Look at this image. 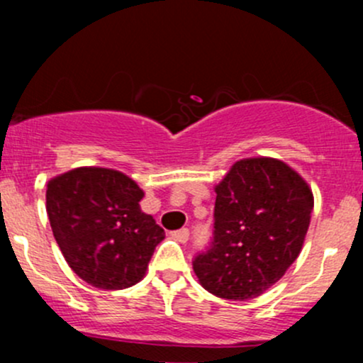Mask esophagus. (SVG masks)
Here are the masks:
<instances>
[{
    "instance_id": "esophagus-1",
    "label": "esophagus",
    "mask_w": 363,
    "mask_h": 363,
    "mask_svg": "<svg viewBox=\"0 0 363 363\" xmlns=\"http://www.w3.org/2000/svg\"><path fill=\"white\" fill-rule=\"evenodd\" d=\"M188 237H189V232L186 228H181V230H175V232H172V239L177 240L179 244L188 242Z\"/></svg>"
}]
</instances>
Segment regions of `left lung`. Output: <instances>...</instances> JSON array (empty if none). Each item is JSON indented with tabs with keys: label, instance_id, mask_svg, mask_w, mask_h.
<instances>
[{
	"label": "left lung",
	"instance_id": "obj_1",
	"mask_svg": "<svg viewBox=\"0 0 363 363\" xmlns=\"http://www.w3.org/2000/svg\"><path fill=\"white\" fill-rule=\"evenodd\" d=\"M214 242L193 263L208 294L250 300L298 258L314 208L313 189L283 160L235 161L214 186Z\"/></svg>",
	"mask_w": 363,
	"mask_h": 363
}]
</instances>
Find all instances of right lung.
Here are the masks:
<instances>
[{"instance_id": "add662e5", "label": "right lung", "mask_w": 363, "mask_h": 363, "mask_svg": "<svg viewBox=\"0 0 363 363\" xmlns=\"http://www.w3.org/2000/svg\"><path fill=\"white\" fill-rule=\"evenodd\" d=\"M144 189L113 168L79 167L47 182L45 207L69 269L98 290L144 279L163 228L140 208Z\"/></svg>"}]
</instances>
